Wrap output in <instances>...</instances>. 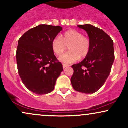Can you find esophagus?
I'll return each instance as SVG.
<instances>
[{"mask_svg":"<svg viewBox=\"0 0 128 128\" xmlns=\"http://www.w3.org/2000/svg\"><path fill=\"white\" fill-rule=\"evenodd\" d=\"M62 66H63V68H65L66 67H68V65H67V64H62Z\"/></svg>","mask_w":128,"mask_h":128,"instance_id":"1","label":"esophagus"}]
</instances>
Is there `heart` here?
I'll use <instances>...</instances> for the list:
<instances>
[{
    "label": "heart",
    "mask_w": 128,
    "mask_h": 128,
    "mask_svg": "<svg viewBox=\"0 0 128 128\" xmlns=\"http://www.w3.org/2000/svg\"><path fill=\"white\" fill-rule=\"evenodd\" d=\"M68 46L69 51L59 57L61 62L72 64L88 55L91 42L86 36L74 29H70L62 34L60 37H55L52 42V49L54 54L61 55Z\"/></svg>",
    "instance_id": "b5f03b06"
}]
</instances>
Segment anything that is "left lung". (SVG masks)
<instances>
[{
	"mask_svg": "<svg viewBox=\"0 0 128 128\" xmlns=\"http://www.w3.org/2000/svg\"><path fill=\"white\" fill-rule=\"evenodd\" d=\"M88 34L91 42L90 53L84 60L72 67L73 88L77 92L92 94L104 86L114 61V42L102 29L91 25H78Z\"/></svg>",
	"mask_w": 128,
	"mask_h": 128,
	"instance_id": "8db88e82",
	"label": "left lung"
}]
</instances>
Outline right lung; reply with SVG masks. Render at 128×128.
<instances>
[{"label": "right lung", "mask_w": 128, "mask_h": 128, "mask_svg": "<svg viewBox=\"0 0 128 128\" xmlns=\"http://www.w3.org/2000/svg\"><path fill=\"white\" fill-rule=\"evenodd\" d=\"M62 28L47 24L30 29L19 39L16 53L17 68L23 84L36 94H46L55 88L63 71L52 49V42Z\"/></svg>", "instance_id": "obj_1"}]
</instances>
